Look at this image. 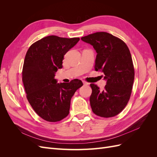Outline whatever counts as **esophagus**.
I'll list each match as a JSON object with an SVG mask.
<instances>
[{
  "label": "esophagus",
  "instance_id": "34e87169",
  "mask_svg": "<svg viewBox=\"0 0 157 157\" xmlns=\"http://www.w3.org/2000/svg\"><path fill=\"white\" fill-rule=\"evenodd\" d=\"M82 83H83L84 85H88V83L86 81H84V80H82Z\"/></svg>",
  "mask_w": 157,
  "mask_h": 157
}]
</instances>
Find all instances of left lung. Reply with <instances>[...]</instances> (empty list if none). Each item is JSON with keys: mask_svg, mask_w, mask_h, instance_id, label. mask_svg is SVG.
<instances>
[{"mask_svg": "<svg viewBox=\"0 0 157 157\" xmlns=\"http://www.w3.org/2000/svg\"><path fill=\"white\" fill-rule=\"evenodd\" d=\"M91 44L97 55L95 70L105 75V89L91 84L90 98L92 111L101 117H112L121 113L129 101L134 80V68L127 45L106 32H97L81 38Z\"/></svg>", "mask_w": 157, "mask_h": 157, "instance_id": "8db88e82", "label": "left lung"}]
</instances>
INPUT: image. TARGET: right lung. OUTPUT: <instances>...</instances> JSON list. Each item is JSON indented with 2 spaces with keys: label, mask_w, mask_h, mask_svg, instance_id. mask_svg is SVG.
<instances>
[{
  "label": "right lung",
  "mask_w": 157,
  "mask_h": 157,
  "mask_svg": "<svg viewBox=\"0 0 157 157\" xmlns=\"http://www.w3.org/2000/svg\"><path fill=\"white\" fill-rule=\"evenodd\" d=\"M79 38L51 35L35 42L27 50L22 80L27 98L38 115L49 122H58L69 113L71 99L83 84L81 80L58 83L55 74L62 68L65 54Z\"/></svg>",
  "instance_id": "obj_1"
}]
</instances>
